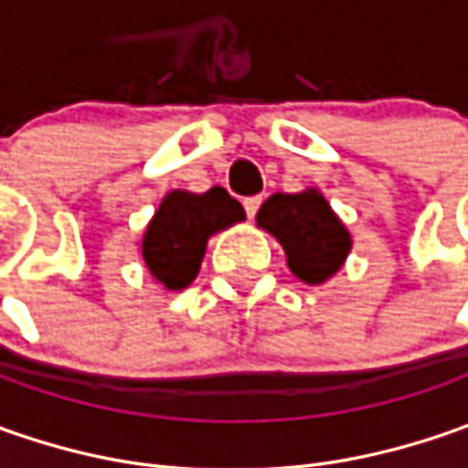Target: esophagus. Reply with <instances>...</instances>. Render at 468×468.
Here are the masks:
<instances>
[{
    "label": "esophagus",
    "instance_id": "obj_1",
    "mask_svg": "<svg viewBox=\"0 0 468 468\" xmlns=\"http://www.w3.org/2000/svg\"><path fill=\"white\" fill-rule=\"evenodd\" d=\"M261 203H262L261 195H255V197H244V210H247V216H250V218H255V213H258Z\"/></svg>",
    "mask_w": 468,
    "mask_h": 468
}]
</instances>
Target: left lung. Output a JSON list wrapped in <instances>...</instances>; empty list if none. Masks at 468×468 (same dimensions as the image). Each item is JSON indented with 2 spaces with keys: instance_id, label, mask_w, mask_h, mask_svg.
<instances>
[{
  "instance_id": "8db88e82",
  "label": "left lung",
  "mask_w": 468,
  "mask_h": 468,
  "mask_svg": "<svg viewBox=\"0 0 468 468\" xmlns=\"http://www.w3.org/2000/svg\"><path fill=\"white\" fill-rule=\"evenodd\" d=\"M258 226L279 239L292 273L304 283H325L351 250L346 226L313 187L271 195L258 210Z\"/></svg>"
}]
</instances>
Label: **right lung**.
I'll list each match as a JSON object with an SVG mask.
<instances>
[{
    "mask_svg": "<svg viewBox=\"0 0 468 468\" xmlns=\"http://www.w3.org/2000/svg\"><path fill=\"white\" fill-rule=\"evenodd\" d=\"M239 221L244 207L224 187H210L203 195L174 189L145 229L143 261L166 289H185L200 271L207 239Z\"/></svg>",
    "mask_w": 468,
    "mask_h": 468,
    "instance_id": "right-lung-1",
    "label": "right lung"
}]
</instances>
